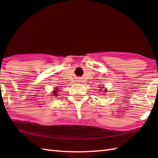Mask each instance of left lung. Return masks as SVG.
Segmentation results:
<instances>
[{
    "mask_svg": "<svg viewBox=\"0 0 158 158\" xmlns=\"http://www.w3.org/2000/svg\"><path fill=\"white\" fill-rule=\"evenodd\" d=\"M101 88H104V87H101ZM105 92H107V90H106V89H105Z\"/></svg>",
    "mask_w": 158,
    "mask_h": 158,
    "instance_id": "obj_1",
    "label": "left lung"
}]
</instances>
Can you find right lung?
Masks as SVG:
<instances>
[{"mask_svg": "<svg viewBox=\"0 0 158 158\" xmlns=\"http://www.w3.org/2000/svg\"><path fill=\"white\" fill-rule=\"evenodd\" d=\"M56 89H58V88H56ZM56 91H58V90H54V92H53V95H54L55 96H56L57 95H58V94H58V93H57V92Z\"/></svg>", "mask_w": 158, "mask_h": 158, "instance_id": "add662e5", "label": "right lung"}]
</instances>
